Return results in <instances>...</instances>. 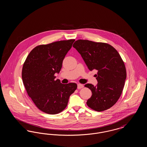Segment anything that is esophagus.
Listing matches in <instances>:
<instances>
[{"label":"esophagus","mask_w":147,"mask_h":147,"mask_svg":"<svg viewBox=\"0 0 147 147\" xmlns=\"http://www.w3.org/2000/svg\"><path fill=\"white\" fill-rule=\"evenodd\" d=\"M84 87V85L83 84H78V89H82Z\"/></svg>","instance_id":"obj_1"}]
</instances>
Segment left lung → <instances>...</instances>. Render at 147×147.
Listing matches in <instances>:
<instances>
[{
  "instance_id": "1",
  "label": "left lung",
  "mask_w": 147,
  "mask_h": 147,
  "mask_svg": "<svg viewBox=\"0 0 147 147\" xmlns=\"http://www.w3.org/2000/svg\"><path fill=\"white\" fill-rule=\"evenodd\" d=\"M73 46L89 70L98 71L97 85H85L92 92L86 104L98 112L110 109L120 97L127 76L125 65L119 52L109 44L85 40H77Z\"/></svg>"
}]
</instances>
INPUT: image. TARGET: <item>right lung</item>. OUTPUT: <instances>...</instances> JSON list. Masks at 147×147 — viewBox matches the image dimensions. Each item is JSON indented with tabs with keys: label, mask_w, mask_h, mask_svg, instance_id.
I'll return each instance as SVG.
<instances>
[{
	"label": "right lung",
	"mask_w": 147,
	"mask_h": 147,
	"mask_svg": "<svg viewBox=\"0 0 147 147\" xmlns=\"http://www.w3.org/2000/svg\"><path fill=\"white\" fill-rule=\"evenodd\" d=\"M74 39L36 46L23 64L22 79L26 90L36 107L51 115L62 112L67 107L71 94L77 89L74 83L62 84L55 80L63 59Z\"/></svg>",
	"instance_id": "obj_1"
}]
</instances>
